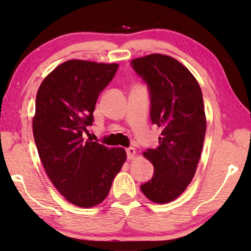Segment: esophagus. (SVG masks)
Here are the masks:
<instances>
[{
	"instance_id": "obj_1",
	"label": "esophagus",
	"mask_w": 251,
	"mask_h": 251,
	"mask_svg": "<svg viewBox=\"0 0 251 251\" xmlns=\"http://www.w3.org/2000/svg\"><path fill=\"white\" fill-rule=\"evenodd\" d=\"M126 158L127 159H132L134 157V155H135V150L133 149V148H129V149H126Z\"/></svg>"
}]
</instances>
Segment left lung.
Masks as SVG:
<instances>
[{"label":"left lung","mask_w":251,"mask_h":251,"mask_svg":"<svg viewBox=\"0 0 251 251\" xmlns=\"http://www.w3.org/2000/svg\"><path fill=\"white\" fill-rule=\"evenodd\" d=\"M130 64L149 88L151 121L163 129L157 148L144 152L154 175L141 190L151 201L167 203L186 190L199 163L206 130L202 92L172 56L150 54Z\"/></svg>","instance_id":"1"}]
</instances>
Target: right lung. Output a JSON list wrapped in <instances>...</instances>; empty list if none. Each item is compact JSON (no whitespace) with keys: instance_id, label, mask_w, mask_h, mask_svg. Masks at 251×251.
<instances>
[{"instance_id":"add662e5","label":"right lung","mask_w":251,"mask_h":251,"mask_svg":"<svg viewBox=\"0 0 251 251\" xmlns=\"http://www.w3.org/2000/svg\"><path fill=\"white\" fill-rule=\"evenodd\" d=\"M119 65L70 60L41 83L32 121L38 154L51 182L69 202L81 207L106 199L126 162L122 148L108 149L84 140L93 125L96 101Z\"/></svg>"}]
</instances>
